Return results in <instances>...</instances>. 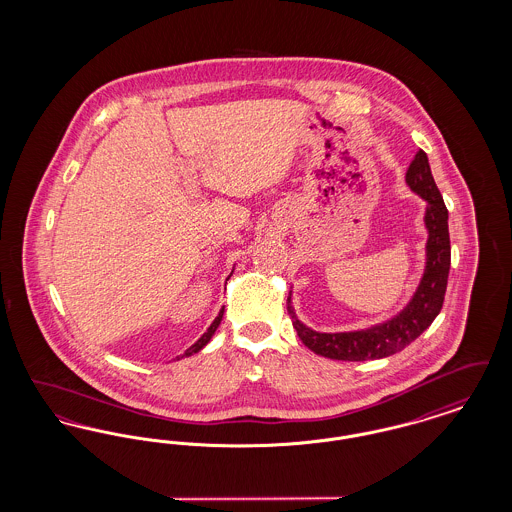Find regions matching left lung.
<instances>
[{
	"mask_svg": "<svg viewBox=\"0 0 512 512\" xmlns=\"http://www.w3.org/2000/svg\"><path fill=\"white\" fill-rule=\"evenodd\" d=\"M405 180L411 190L428 203L424 217L428 228L426 270L418 290L411 303L397 317L368 330L340 334H320L303 326L295 317L288 297V313L292 315L293 328L297 330L299 340L317 355L338 361H368L390 357L416 340L434 322V318L438 317L443 307L447 276L451 267V242L447 207L434 182L428 155L422 149L416 151Z\"/></svg>",
	"mask_w": 512,
	"mask_h": 512,
	"instance_id": "obj_1",
	"label": "left lung"
}]
</instances>
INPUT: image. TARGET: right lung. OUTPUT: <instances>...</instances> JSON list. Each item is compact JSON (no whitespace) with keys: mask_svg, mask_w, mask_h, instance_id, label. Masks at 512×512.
<instances>
[{"mask_svg":"<svg viewBox=\"0 0 512 512\" xmlns=\"http://www.w3.org/2000/svg\"><path fill=\"white\" fill-rule=\"evenodd\" d=\"M222 315H224V307L220 309L219 317L215 318V320H213V324L207 328V332H205V334H203L199 340L195 341L194 345H192V347H190V349L184 353L186 357H188V355H194V353H197L199 349H203V347L209 343V340L213 338V334H215V332H217V328H219Z\"/></svg>","mask_w":512,"mask_h":512,"instance_id":"1","label":"right lung"}]
</instances>
